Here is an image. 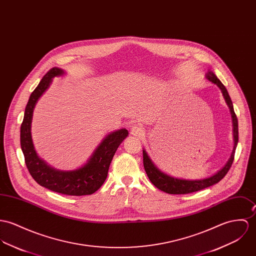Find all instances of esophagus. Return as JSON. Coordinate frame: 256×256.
I'll list each match as a JSON object with an SVG mask.
<instances>
[{
    "instance_id": "esophagus-1",
    "label": "esophagus",
    "mask_w": 256,
    "mask_h": 256,
    "mask_svg": "<svg viewBox=\"0 0 256 256\" xmlns=\"http://www.w3.org/2000/svg\"><path fill=\"white\" fill-rule=\"evenodd\" d=\"M144 133V128L140 125H133L131 128V134L133 136H137V137H140L142 136Z\"/></svg>"
}]
</instances>
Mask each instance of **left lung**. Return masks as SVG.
<instances>
[{
    "instance_id": "left-lung-1",
    "label": "left lung",
    "mask_w": 256,
    "mask_h": 256,
    "mask_svg": "<svg viewBox=\"0 0 256 256\" xmlns=\"http://www.w3.org/2000/svg\"><path fill=\"white\" fill-rule=\"evenodd\" d=\"M206 79L210 80V82H212L213 84H216L220 88L221 92L224 96V98L230 108L231 114H232V128H234L232 129V131H234V148H232L231 158H229V160L224 165V167L222 169H220L217 173H215L214 175L210 176L208 178L202 179V180H185V179L174 178V177L164 174L152 163L150 156L144 150H142V162H144L146 173L148 179L150 180V182L164 192L171 194H185L198 192V190H204L206 188L213 186L214 184H217L225 177V175L228 173V171L230 170V168L232 166L234 158L236 148L238 140V118L234 112L232 100H231V98L228 94L226 87L222 84V82L217 78V76L212 71H208V73L206 75Z\"/></svg>"
}]
</instances>
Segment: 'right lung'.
Listing matches in <instances>:
<instances>
[{"label":"right lung","instance_id":"right-lung-1","mask_svg":"<svg viewBox=\"0 0 256 256\" xmlns=\"http://www.w3.org/2000/svg\"><path fill=\"white\" fill-rule=\"evenodd\" d=\"M64 73V70L58 68L48 70L30 94L20 127V146L27 169L40 186L66 196L92 194L106 181L114 156L119 144L128 136V131L120 129L108 135L96 148L88 162L75 170H56L41 160L34 148L31 137L33 110L38 98L48 88L52 78Z\"/></svg>","mask_w":256,"mask_h":256}]
</instances>
